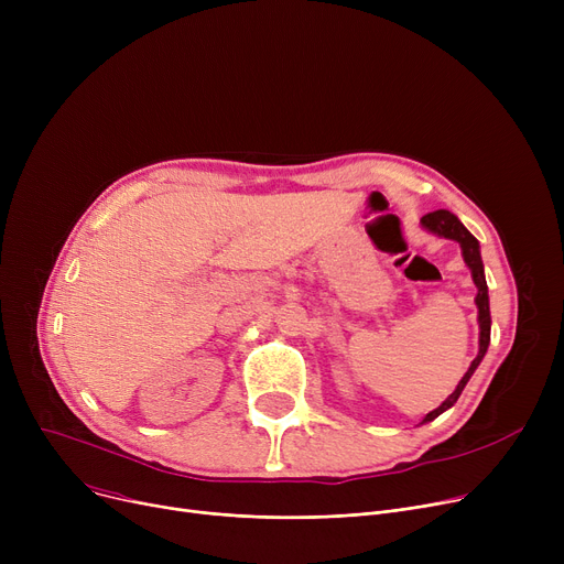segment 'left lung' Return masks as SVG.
I'll return each instance as SVG.
<instances>
[{"label":"left lung","mask_w":564,"mask_h":564,"mask_svg":"<svg viewBox=\"0 0 564 564\" xmlns=\"http://www.w3.org/2000/svg\"><path fill=\"white\" fill-rule=\"evenodd\" d=\"M423 228H427L430 232L438 235V237H446V240H455L459 242L462 247V256H464V262L468 264L470 270V276H473V283H476L478 288V294H476V306H478V324H480V349H478V357L473 359V364L468 366L466 375L459 379L457 389L446 398V402H441V406H436L434 411H430L427 416L423 419V423H430L434 421L436 416H441L443 411H448L457 398L462 395L464 387L468 383L470 375L476 372V368L480 366V361L485 359L487 354V347H489V338H491V315H489V294H487V281H485V264H482V258H480V242L473 237L466 226L448 210H436V213H430L421 219Z\"/></svg>","instance_id":"8db88e82"}]
</instances>
